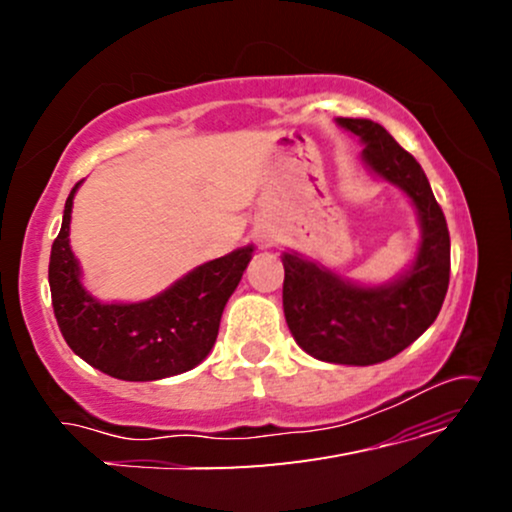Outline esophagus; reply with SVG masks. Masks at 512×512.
<instances>
[{
    "instance_id": "1",
    "label": "esophagus",
    "mask_w": 512,
    "mask_h": 512,
    "mask_svg": "<svg viewBox=\"0 0 512 512\" xmlns=\"http://www.w3.org/2000/svg\"><path fill=\"white\" fill-rule=\"evenodd\" d=\"M272 235H261V247H270Z\"/></svg>"
}]
</instances>
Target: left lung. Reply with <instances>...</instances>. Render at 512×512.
I'll return each mask as SVG.
<instances>
[{"label":"left lung","instance_id":"left-lung-1","mask_svg":"<svg viewBox=\"0 0 512 512\" xmlns=\"http://www.w3.org/2000/svg\"><path fill=\"white\" fill-rule=\"evenodd\" d=\"M361 139L363 163L401 188L417 209L422 242L394 282L363 286L310 258L284 251V317L307 354L342 366H373L412 345L443 307L450 284V233L422 165L368 118H338Z\"/></svg>","mask_w":512,"mask_h":512}]
</instances>
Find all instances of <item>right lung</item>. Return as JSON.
<instances>
[{
	"mask_svg": "<svg viewBox=\"0 0 512 512\" xmlns=\"http://www.w3.org/2000/svg\"><path fill=\"white\" fill-rule=\"evenodd\" d=\"M76 184L48 263L53 312L76 356L116 380L151 382L186 373L212 352L223 307L240 284L254 247L230 251L142 303H100L81 284L69 247Z\"/></svg>",
	"mask_w": 512,
	"mask_h": 512,
	"instance_id": "add662e5",
	"label": "right lung"
}]
</instances>
